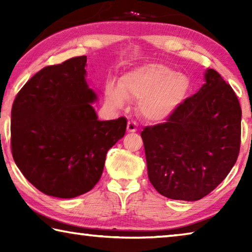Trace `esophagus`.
I'll return each mask as SVG.
<instances>
[{
	"mask_svg": "<svg viewBox=\"0 0 252 252\" xmlns=\"http://www.w3.org/2000/svg\"><path fill=\"white\" fill-rule=\"evenodd\" d=\"M127 132H135L138 130V126H136V123L134 121H129L127 122Z\"/></svg>",
	"mask_w": 252,
	"mask_h": 252,
	"instance_id": "1",
	"label": "esophagus"
}]
</instances>
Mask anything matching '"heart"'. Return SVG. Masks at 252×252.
Returning a JSON list of instances; mask_svg holds the SVG:
<instances>
[{
	"label": "heart",
	"mask_w": 252,
	"mask_h": 252,
	"mask_svg": "<svg viewBox=\"0 0 252 252\" xmlns=\"http://www.w3.org/2000/svg\"><path fill=\"white\" fill-rule=\"evenodd\" d=\"M190 90V79L163 64L149 63L123 73L118 88L105 87V101L121 109L126 100L138 101V109L148 121L160 123L171 118Z\"/></svg>",
	"instance_id": "heart-1"
}]
</instances>
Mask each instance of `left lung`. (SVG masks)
Instances as JSON below:
<instances>
[{
	"label": "left lung",
	"mask_w": 252,
	"mask_h": 252,
	"mask_svg": "<svg viewBox=\"0 0 252 252\" xmlns=\"http://www.w3.org/2000/svg\"><path fill=\"white\" fill-rule=\"evenodd\" d=\"M241 108L218 72L182 102L168 122L144 127L141 138L149 180L169 199L197 201L218 187L240 149Z\"/></svg>",
	"instance_id": "left-lung-1"
}]
</instances>
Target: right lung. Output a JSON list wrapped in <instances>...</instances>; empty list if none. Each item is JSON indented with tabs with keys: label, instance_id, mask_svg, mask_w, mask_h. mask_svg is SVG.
Instances as JSON below:
<instances>
[{
	"label": "right lung",
	"instance_id": "right-lung-1",
	"mask_svg": "<svg viewBox=\"0 0 252 252\" xmlns=\"http://www.w3.org/2000/svg\"><path fill=\"white\" fill-rule=\"evenodd\" d=\"M87 57L46 66L16 95L11 112L15 164L51 197L90 191L103 172L106 152L123 138L126 119L100 121L97 95L87 81Z\"/></svg>",
	"mask_w": 252,
	"mask_h": 252
}]
</instances>
